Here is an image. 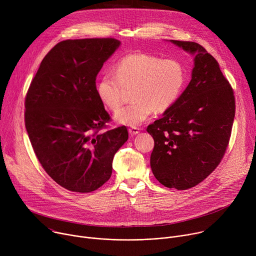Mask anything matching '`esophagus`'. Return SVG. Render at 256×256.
Returning <instances> with one entry per match:
<instances>
[{"instance_id": "1", "label": "esophagus", "mask_w": 256, "mask_h": 256, "mask_svg": "<svg viewBox=\"0 0 256 256\" xmlns=\"http://www.w3.org/2000/svg\"><path fill=\"white\" fill-rule=\"evenodd\" d=\"M128 132L130 136H136L140 132V128H128Z\"/></svg>"}]
</instances>
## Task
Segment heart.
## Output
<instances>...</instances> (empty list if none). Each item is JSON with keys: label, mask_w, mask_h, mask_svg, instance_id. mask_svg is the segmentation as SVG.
Wrapping results in <instances>:
<instances>
[{"label": "heart", "mask_w": 256, "mask_h": 256, "mask_svg": "<svg viewBox=\"0 0 256 256\" xmlns=\"http://www.w3.org/2000/svg\"><path fill=\"white\" fill-rule=\"evenodd\" d=\"M186 81V68L180 60L132 54L116 64V74L104 72L96 84V92L101 102L116 112L124 102L126 89L132 88L134 101L120 108L114 120L134 128L147 120L154 110L169 109L181 95Z\"/></svg>", "instance_id": "1"}]
</instances>
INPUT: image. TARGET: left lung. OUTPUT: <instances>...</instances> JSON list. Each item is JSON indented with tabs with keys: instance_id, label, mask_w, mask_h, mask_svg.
<instances>
[{
	"instance_id": "left-lung-1",
	"label": "left lung",
	"mask_w": 256,
	"mask_h": 256,
	"mask_svg": "<svg viewBox=\"0 0 256 256\" xmlns=\"http://www.w3.org/2000/svg\"><path fill=\"white\" fill-rule=\"evenodd\" d=\"M194 56L192 80L177 101L147 132L155 146L152 172L161 184L188 190L221 162L235 116L233 89L218 62L196 42L170 40Z\"/></svg>"
}]
</instances>
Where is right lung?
Masks as SVG:
<instances>
[{
	"instance_id": "1",
	"label": "right lung",
	"mask_w": 256,
	"mask_h": 256,
	"mask_svg": "<svg viewBox=\"0 0 256 256\" xmlns=\"http://www.w3.org/2000/svg\"><path fill=\"white\" fill-rule=\"evenodd\" d=\"M114 38L58 44L42 60L25 99V126L46 172L68 190L87 194L110 178L126 126L99 132L110 120L96 76L120 48Z\"/></svg>"
}]
</instances>
